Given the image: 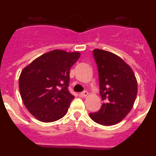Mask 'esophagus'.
<instances>
[{
	"mask_svg": "<svg viewBox=\"0 0 156 156\" xmlns=\"http://www.w3.org/2000/svg\"><path fill=\"white\" fill-rule=\"evenodd\" d=\"M80 95L81 97H87V96L88 95V92L86 91V90H84V91L80 93Z\"/></svg>",
	"mask_w": 156,
	"mask_h": 156,
	"instance_id": "1",
	"label": "esophagus"
}]
</instances>
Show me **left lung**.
<instances>
[{
    "mask_svg": "<svg viewBox=\"0 0 156 156\" xmlns=\"http://www.w3.org/2000/svg\"><path fill=\"white\" fill-rule=\"evenodd\" d=\"M99 89L103 104L97 112L90 113L98 124L112 126L122 120L133 108L137 93V83L131 68L115 54L94 49Z\"/></svg>",
    "mask_w": 156,
    "mask_h": 156,
    "instance_id": "8db88e82",
    "label": "left lung"
}]
</instances>
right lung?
Here are the masks:
<instances>
[{"label":"right lung","mask_w":156,"mask_h":156,"mask_svg":"<svg viewBox=\"0 0 156 156\" xmlns=\"http://www.w3.org/2000/svg\"><path fill=\"white\" fill-rule=\"evenodd\" d=\"M79 52L54 50L36 58L22 71L19 91L26 108L41 122L61 119L74 96L68 90L69 70Z\"/></svg>","instance_id":"1"}]
</instances>
